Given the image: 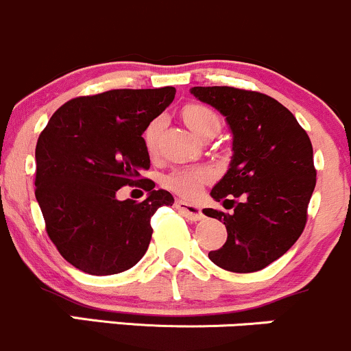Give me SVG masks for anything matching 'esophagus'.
Returning <instances> with one entry per match:
<instances>
[{"instance_id":"1","label":"esophagus","mask_w":351,"mask_h":351,"mask_svg":"<svg viewBox=\"0 0 351 351\" xmlns=\"http://www.w3.org/2000/svg\"><path fill=\"white\" fill-rule=\"evenodd\" d=\"M176 208L184 215V217L192 220V222H197V220H200L204 217L202 208L197 207V206H192V204L186 202V200H176Z\"/></svg>"}]
</instances>
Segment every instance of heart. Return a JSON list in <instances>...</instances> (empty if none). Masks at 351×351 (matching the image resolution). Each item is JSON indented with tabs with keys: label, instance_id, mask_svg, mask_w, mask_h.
<instances>
[{
	"label": "heart",
	"instance_id": "obj_1",
	"mask_svg": "<svg viewBox=\"0 0 351 351\" xmlns=\"http://www.w3.org/2000/svg\"><path fill=\"white\" fill-rule=\"evenodd\" d=\"M182 117L184 121H186V124L191 128V131L197 134L199 137H202L208 129H219L220 125L217 114L212 111L210 108H207V106H202V104L186 106L182 111ZM162 128H164L162 117H156V119L151 121V124L145 128L144 143H145V147H147L151 152L156 149ZM210 177L212 174L208 169H202V167L177 169V171L171 172V174L165 177L164 186L171 189V191L176 192V194L192 199V197L199 194L204 184L210 180Z\"/></svg>",
	"mask_w": 351,
	"mask_h": 351
}]
</instances>
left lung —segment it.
Segmentation results:
<instances>
[{"label":"left lung","instance_id":"left-lung-1","mask_svg":"<svg viewBox=\"0 0 351 351\" xmlns=\"http://www.w3.org/2000/svg\"><path fill=\"white\" fill-rule=\"evenodd\" d=\"M191 93L226 117L234 151L226 176L210 191L212 199L228 202L234 212L204 208L227 228L226 243L208 252V258L237 274L265 269L305 228L317 182L308 134L267 94L228 86H197Z\"/></svg>","mask_w":351,"mask_h":351}]
</instances>
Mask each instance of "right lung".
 <instances>
[{"instance_id":"1","label":"right lung","mask_w":351,"mask_h":351,"mask_svg":"<svg viewBox=\"0 0 351 351\" xmlns=\"http://www.w3.org/2000/svg\"><path fill=\"white\" fill-rule=\"evenodd\" d=\"M176 88L112 89L62 104L36 144V200L46 232L71 265L112 275L136 265L152 237L151 217L172 206L171 192L141 171L151 167L143 134L174 101ZM137 183L148 199H117Z\"/></svg>"}]
</instances>
